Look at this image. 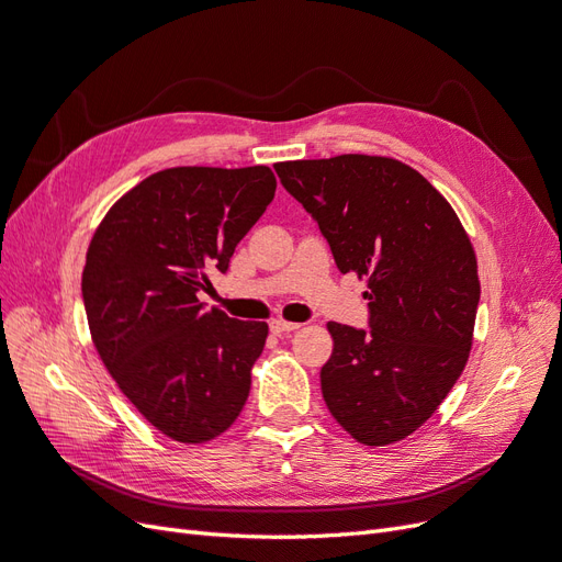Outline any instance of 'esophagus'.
Segmentation results:
<instances>
[{"mask_svg":"<svg viewBox=\"0 0 562 562\" xmlns=\"http://www.w3.org/2000/svg\"><path fill=\"white\" fill-rule=\"evenodd\" d=\"M269 329H272L274 334H285V331H295V329H300V325H297V323H288V321L277 318V321L269 323Z\"/></svg>","mask_w":562,"mask_h":562,"instance_id":"1","label":"esophagus"}]
</instances>
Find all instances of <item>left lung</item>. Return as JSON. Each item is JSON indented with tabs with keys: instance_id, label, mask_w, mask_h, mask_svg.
Returning <instances> with one entry per match:
<instances>
[{
	"instance_id": "obj_1",
	"label": "left lung",
	"mask_w": 562,
	"mask_h": 562,
	"mask_svg": "<svg viewBox=\"0 0 562 562\" xmlns=\"http://www.w3.org/2000/svg\"><path fill=\"white\" fill-rule=\"evenodd\" d=\"M274 170L318 223L339 272L369 285V329L327 323V408L362 445L403 440L438 411L468 362L480 304L473 244L450 203L387 156Z\"/></svg>"
}]
</instances>
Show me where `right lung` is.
Masks as SVG:
<instances>
[{"mask_svg":"<svg viewBox=\"0 0 562 562\" xmlns=\"http://www.w3.org/2000/svg\"><path fill=\"white\" fill-rule=\"evenodd\" d=\"M277 191L274 172L184 166L154 172L110 207L89 244L82 302L105 369L177 442H207L241 413L267 323L198 300Z\"/></svg>","mask_w":562,"mask_h":562,"instance_id":"add662e5","label":"right lung"}]
</instances>
